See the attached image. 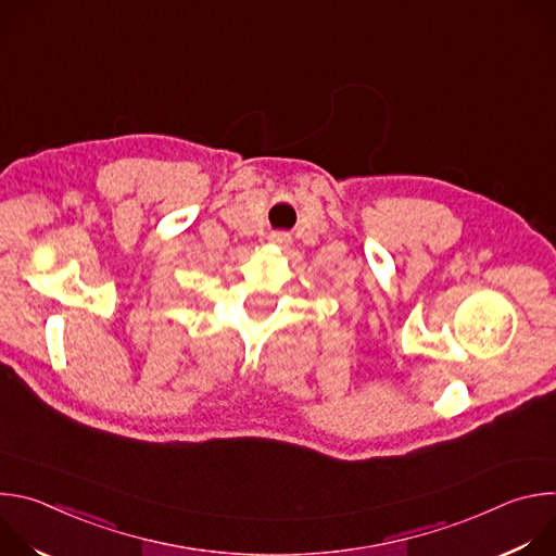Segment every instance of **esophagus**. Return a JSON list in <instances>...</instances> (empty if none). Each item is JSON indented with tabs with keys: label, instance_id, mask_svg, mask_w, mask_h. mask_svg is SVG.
<instances>
[{
	"label": "esophagus",
	"instance_id": "esophagus-1",
	"mask_svg": "<svg viewBox=\"0 0 556 556\" xmlns=\"http://www.w3.org/2000/svg\"><path fill=\"white\" fill-rule=\"evenodd\" d=\"M270 242H273V244H279V247H286V244H290V235L283 232V230L270 232Z\"/></svg>",
	"mask_w": 556,
	"mask_h": 556
}]
</instances>
